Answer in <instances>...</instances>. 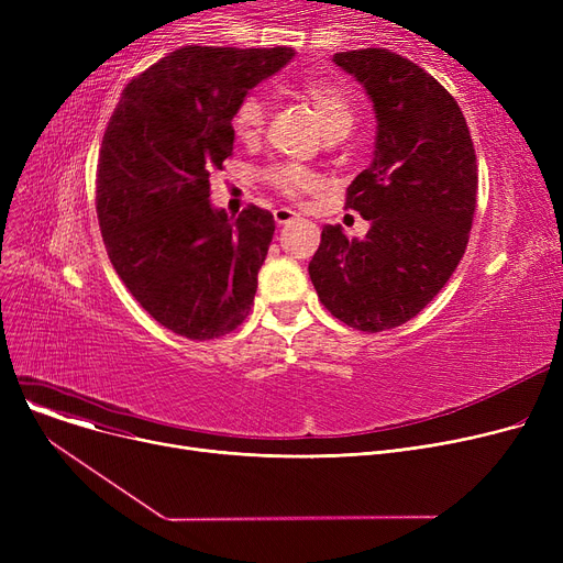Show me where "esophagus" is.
Masks as SVG:
<instances>
[{
	"label": "esophagus",
	"instance_id": "obj_1",
	"mask_svg": "<svg viewBox=\"0 0 563 563\" xmlns=\"http://www.w3.org/2000/svg\"><path fill=\"white\" fill-rule=\"evenodd\" d=\"M274 219H276L278 225H287L294 219H299V214L294 212V210H289V207H278V210H274Z\"/></svg>",
	"mask_w": 563,
	"mask_h": 563
}]
</instances>
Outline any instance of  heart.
I'll return each mask as SVG.
<instances>
[{
    "mask_svg": "<svg viewBox=\"0 0 563 563\" xmlns=\"http://www.w3.org/2000/svg\"><path fill=\"white\" fill-rule=\"evenodd\" d=\"M299 98L308 102L317 115L323 136H346L356 121V111L349 96L331 81L310 79L299 86ZM264 102L260 96H246L236 104L232 113V132L240 141H255L264 128ZM269 185L287 198H299L306 191H312L317 180L314 175L299 166H276L266 173Z\"/></svg>",
    "mask_w": 563,
    "mask_h": 563,
    "instance_id": "obj_1",
    "label": "heart"
}]
</instances>
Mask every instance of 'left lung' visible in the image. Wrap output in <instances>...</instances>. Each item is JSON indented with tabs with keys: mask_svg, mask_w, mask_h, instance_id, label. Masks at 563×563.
I'll return each mask as SVG.
<instances>
[{
	"mask_svg": "<svg viewBox=\"0 0 563 563\" xmlns=\"http://www.w3.org/2000/svg\"><path fill=\"white\" fill-rule=\"evenodd\" d=\"M374 104L372 164L346 189L349 210L372 225L349 240L323 225L308 274L317 297L346 327H401L445 287L477 207V155L461 107L429 73L383 49L338 52Z\"/></svg>",
	"mask_w": 563,
	"mask_h": 563,
	"instance_id": "left-lung-1",
	"label": "left lung"
}]
</instances>
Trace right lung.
Masks as SVG:
<instances>
[{"instance_id": "add662e5", "label": "right lung", "mask_w": 563, "mask_h": 563, "mask_svg": "<svg viewBox=\"0 0 563 563\" xmlns=\"http://www.w3.org/2000/svg\"><path fill=\"white\" fill-rule=\"evenodd\" d=\"M291 56L180 47L134 77L109 118L96 191L109 260L141 308L183 338H221L253 306L274 214L214 210L210 175L232 155L236 104Z\"/></svg>"}]
</instances>
